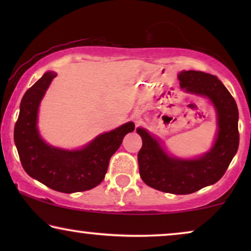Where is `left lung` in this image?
I'll return each instance as SVG.
<instances>
[{"mask_svg":"<svg viewBox=\"0 0 251 251\" xmlns=\"http://www.w3.org/2000/svg\"><path fill=\"white\" fill-rule=\"evenodd\" d=\"M180 87L205 96L218 115V135L210 152L197 160H180L167 155L146 130L137 129L143 140L138 152L139 175L144 183L173 194H191L221 179L239 149V111L234 98L215 75L200 71H183Z\"/></svg>","mask_w":251,"mask_h":251,"instance_id":"obj_1","label":"left lung"}]
</instances>
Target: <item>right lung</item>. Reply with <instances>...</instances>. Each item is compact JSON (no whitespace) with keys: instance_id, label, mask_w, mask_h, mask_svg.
Masks as SVG:
<instances>
[{"instance_id":"obj_1","label":"right lung","mask_w":251,"mask_h":251,"mask_svg":"<svg viewBox=\"0 0 251 251\" xmlns=\"http://www.w3.org/2000/svg\"><path fill=\"white\" fill-rule=\"evenodd\" d=\"M56 73L47 72L25 92L15 126V143L24 170L54 191L74 193L91 190L104 180L109 159L135 125L128 122L105 132L78 151L47 145L36 128L37 108Z\"/></svg>"}]
</instances>
